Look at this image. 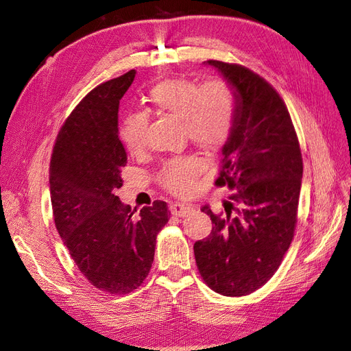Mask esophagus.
I'll return each instance as SVG.
<instances>
[{
  "instance_id": "esophagus-1",
  "label": "esophagus",
  "mask_w": 351,
  "mask_h": 351,
  "mask_svg": "<svg viewBox=\"0 0 351 351\" xmlns=\"http://www.w3.org/2000/svg\"><path fill=\"white\" fill-rule=\"evenodd\" d=\"M169 210H171V214L176 217H186L189 214H192V212H195V208L192 205L174 202L173 205H169Z\"/></svg>"
}]
</instances>
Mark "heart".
<instances>
[{
	"mask_svg": "<svg viewBox=\"0 0 351 351\" xmlns=\"http://www.w3.org/2000/svg\"><path fill=\"white\" fill-rule=\"evenodd\" d=\"M147 101L151 111L183 123L184 136L205 152H217L232 133L236 115V95L226 80L214 79L204 84L184 77L159 82L151 89ZM149 119L136 112L125 117L120 136L133 155L141 154L146 145ZM202 162L195 156L168 161L159 173V182L169 192L190 195L196 187Z\"/></svg>",
	"mask_w": 351,
	"mask_h": 351,
	"instance_id": "b5f03b06",
	"label": "heart"
}]
</instances>
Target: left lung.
I'll return each mask as SVG.
<instances>
[{
	"label": "left lung",
	"instance_id": "obj_1",
	"mask_svg": "<svg viewBox=\"0 0 351 351\" xmlns=\"http://www.w3.org/2000/svg\"><path fill=\"white\" fill-rule=\"evenodd\" d=\"M236 95L232 133L222 146L218 186L236 193L215 215L209 205V237L195 243L202 278L228 297L253 293L278 269L297 222L303 177L299 141L284 101L256 73L209 60Z\"/></svg>",
	"mask_w": 351,
	"mask_h": 351
}]
</instances>
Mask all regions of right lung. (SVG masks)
I'll list each match as a JSON object with an SVG mask.
<instances>
[{"label": "right lung", "mask_w": 351, "mask_h": 351, "mask_svg": "<svg viewBox=\"0 0 351 351\" xmlns=\"http://www.w3.org/2000/svg\"><path fill=\"white\" fill-rule=\"evenodd\" d=\"M136 71L90 90L57 136L49 193L60 237L79 271L97 289L127 294L151 271L156 234L168 206L155 200L139 217L115 192L123 186L127 154L119 137V107Z\"/></svg>", "instance_id": "right-lung-1"}]
</instances>
